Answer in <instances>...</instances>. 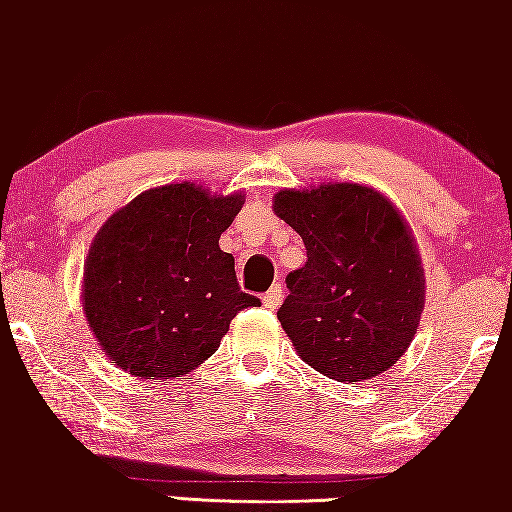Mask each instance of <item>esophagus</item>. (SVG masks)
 Returning <instances> with one entry per match:
<instances>
[{
	"label": "esophagus",
	"instance_id": "esophagus-1",
	"mask_svg": "<svg viewBox=\"0 0 512 512\" xmlns=\"http://www.w3.org/2000/svg\"><path fill=\"white\" fill-rule=\"evenodd\" d=\"M280 302H283V290H280L278 285L271 287V290H268L266 295H263V307L271 309V312H275V309L280 307Z\"/></svg>",
	"mask_w": 512,
	"mask_h": 512
}]
</instances>
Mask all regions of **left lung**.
I'll list each match as a JSON object with an SVG mask.
<instances>
[{
  "mask_svg": "<svg viewBox=\"0 0 512 512\" xmlns=\"http://www.w3.org/2000/svg\"><path fill=\"white\" fill-rule=\"evenodd\" d=\"M275 215L307 249L278 319L321 375L363 382L411 346L426 300L421 258L396 208L360 183L275 193Z\"/></svg>",
  "mask_w": 512,
  "mask_h": 512,
  "instance_id": "left-lung-1",
  "label": "left lung"
}]
</instances>
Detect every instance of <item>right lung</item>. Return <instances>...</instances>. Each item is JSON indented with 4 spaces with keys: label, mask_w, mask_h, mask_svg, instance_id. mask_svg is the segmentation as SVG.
Masks as SVG:
<instances>
[{
    "label": "right lung",
    "mask_w": 512,
    "mask_h": 512,
    "mask_svg": "<svg viewBox=\"0 0 512 512\" xmlns=\"http://www.w3.org/2000/svg\"><path fill=\"white\" fill-rule=\"evenodd\" d=\"M241 205V193L169 183L108 217L84 266V314L118 367L142 380L188 375L241 309L261 304L220 249Z\"/></svg>",
    "instance_id": "1"
}]
</instances>
